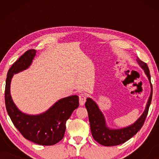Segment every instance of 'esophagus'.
<instances>
[{
    "instance_id": "esophagus-1",
    "label": "esophagus",
    "mask_w": 159,
    "mask_h": 159,
    "mask_svg": "<svg viewBox=\"0 0 159 159\" xmlns=\"http://www.w3.org/2000/svg\"><path fill=\"white\" fill-rule=\"evenodd\" d=\"M79 98H79L80 105V106H83L84 103H85V101H86V98H87L86 95L84 94H80L79 95Z\"/></svg>"
}]
</instances>
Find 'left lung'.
I'll list each match as a JSON object with an SVG mask.
<instances>
[{"label": "left lung", "mask_w": 159, "mask_h": 159, "mask_svg": "<svg viewBox=\"0 0 159 159\" xmlns=\"http://www.w3.org/2000/svg\"><path fill=\"white\" fill-rule=\"evenodd\" d=\"M137 61L141 66V68L144 70L145 75L148 78L150 83H151V91L144 112L134 124L128 126L127 127L121 128V129H110L106 125L105 117L102 114L101 110L99 109L96 103L90 98H87L85 107L88 113L89 121H90L92 135L94 140L101 145H105V146H114V145L122 144L137 134V132L141 129L145 122L147 114L148 113L150 105L151 103L153 87H152L151 82L150 71L147 64L143 62L139 58L137 59Z\"/></svg>", "instance_id": "left-lung-1"}]
</instances>
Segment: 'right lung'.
<instances>
[{"label": "right lung", "mask_w": 159, "mask_h": 159, "mask_svg": "<svg viewBox=\"0 0 159 159\" xmlns=\"http://www.w3.org/2000/svg\"><path fill=\"white\" fill-rule=\"evenodd\" d=\"M36 51H26L9 69L6 80L5 103L8 116L19 132L27 140L41 145H53L64 138L66 121L79 106V97L71 95L60 99L48 110L38 115L21 112L11 96V81L14 74L27 69L35 56Z\"/></svg>", "instance_id": "1"}]
</instances>
